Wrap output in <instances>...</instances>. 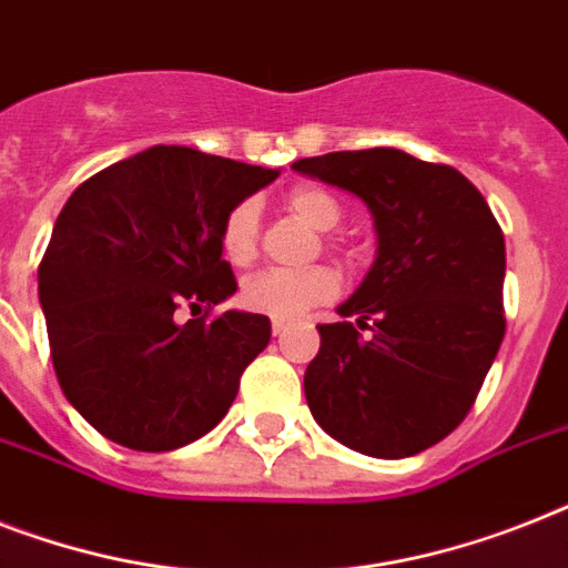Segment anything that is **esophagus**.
Wrapping results in <instances>:
<instances>
[{
	"instance_id": "esophagus-1",
	"label": "esophagus",
	"mask_w": 568,
	"mask_h": 568,
	"mask_svg": "<svg viewBox=\"0 0 568 568\" xmlns=\"http://www.w3.org/2000/svg\"><path fill=\"white\" fill-rule=\"evenodd\" d=\"M285 329H288V324H285V321H274V324H271V332H274V335H283Z\"/></svg>"
}]
</instances>
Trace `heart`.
Segmentation results:
<instances>
[{
	"instance_id": "1",
	"label": "heart",
	"mask_w": 568,
	"mask_h": 568,
	"mask_svg": "<svg viewBox=\"0 0 568 568\" xmlns=\"http://www.w3.org/2000/svg\"><path fill=\"white\" fill-rule=\"evenodd\" d=\"M285 206L303 219L308 227L332 230L344 219V206L329 189L315 183H300L285 195ZM326 247L344 260H353V251L335 236H326ZM221 256L233 268H247L260 253V206L253 201H239L224 212L219 227ZM242 303L256 315L274 321H297L308 308L324 306L338 294V274L329 265H312L303 271H262L242 283Z\"/></svg>"
}]
</instances>
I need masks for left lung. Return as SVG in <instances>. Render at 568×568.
<instances>
[{"mask_svg":"<svg viewBox=\"0 0 568 568\" xmlns=\"http://www.w3.org/2000/svg\"><path fill=\"white\" fill-rule=\"evenodd\" d=\"M292 169L371 206L379 251L321 324L306 403L326 435L408 458L464 423L505 338V233L458 169L396 149L332 151Z\"/></svg>","mask_w":568,"mask_h":568,"instance_id":"8db88e82","label":"left lung"}]
</instances>
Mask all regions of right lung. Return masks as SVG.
<instances>
[{
    "label": "right lung",
    "mask_w": 568,
    "mask_h": 568,
    "mask_svg": "<svg viewBox=\"0 0 568 568\" xmlns=\"http://www.w3.org/2000/svg\"><path fill=\"white\" fill-rule=\"evenodd\" d=\"M274 169L154 145L92 174L54 221L37 268L60 390L95 432L172 452L221 423L271 321L210 315L236 292L219 227ZM189 307L193 321L180 325ZM202 317H196V312Z\"/></svg>",
    "instance_id": "right-lung-1"
}]
</instances>
